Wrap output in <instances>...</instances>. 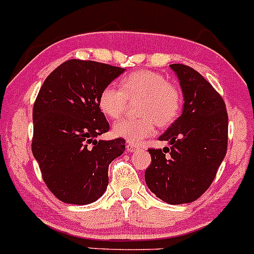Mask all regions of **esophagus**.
Segmentation results:
<instances>
[{
	"label": "esophagus",
	"mask_w": 254,
	"mask_h": 254,
	"mask_svg": "<svg viewBox=\"0 0 254 254\" xmlns=\"http://www.w3.org/2000/svg\"><path fill=\"white\" fill-rule=\"evenodd\" d=\"M127 151H129V153H133V151H135V150H138V146L137 145H134V144H127Z\"/></svg>",
	"instance_id": "esophagus-1"
}]
</instances>
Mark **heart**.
<instances>
[{
    "label": "heart",
    "instance_id": "obj_1",
    "mask_svg": "<svg viewBox=\"0 0 254 254\" xmlns=\"http://www.w3.org/2000/svg\"><path fill=\"white\" fill-rule=\"evenodd\" d=\"M128 100L138 101L139 119H125L112 127L114 135L138 144L160 127L171 126L182 109L181 91L163 75L150 70H137L121 80V88L109 84L99 95V108L112 120L126 111Z\"/></svg>",
    "mask_w": 254,
    "mask_h": 254
}]
</instances>
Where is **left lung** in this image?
Here are the masks:
<instances>
[{
	"label": "left lung",
	"instance_id": "obj_1",
	"mask_svg": "<svg viewBox=\"0 0 254 254\" xmlns=\"http://www.w3.org/2000/svg\"><path fill=\"white\" fill-rule=\"evenodd\" d=\"M184 94V110L159 137L170 148L149 149L145 184L169 204L198 199L215 179L227 149L226 106L202 74L185 64H170Z\"/></svg>",
	"mask_w": 254,
	"mask_h": 254
}]
</instances>
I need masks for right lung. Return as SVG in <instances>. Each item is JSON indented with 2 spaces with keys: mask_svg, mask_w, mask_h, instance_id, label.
Here are the masks:
<instances>
[{
  "mask_svg": "<svg viewBox=\"0 0 254 254\" xmlns=\"http://www.w3.org/2000/svg\"><path fill=\"white\" fill-rule=\"evenodd\" d=\"M125 68L69 60L52 70L33 108L34 158L55 197L68 204L98 200L109 185V165L125 139L96 140L109 130L99 108L101 90Z\"/></svg>",
  "mask_w": 254,
  "mask_h": 254,
  "instance_id": "right-lung-1",
  "label": "right lung"
}]
</instances>
